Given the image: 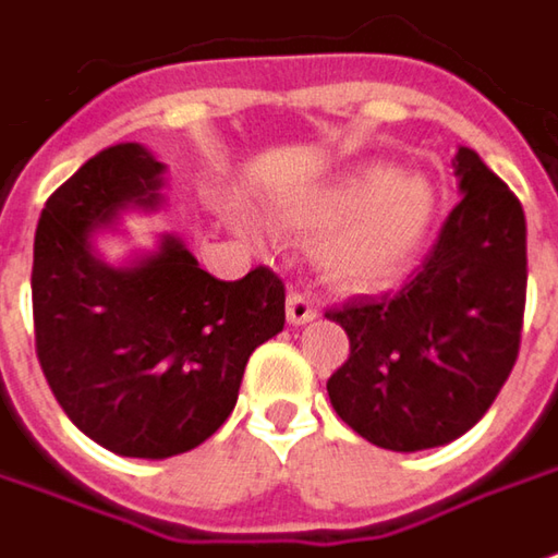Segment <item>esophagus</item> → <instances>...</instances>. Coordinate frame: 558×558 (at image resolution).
<instances>
[{
  "label": "esophagus",
  "instance_id": "1",
  "mask_svg": "<svg viewBox=\"0 0 558 558\" xmlns=\"http://www.w3.org/2000/svg\"><path fill=\"white\" fill-rule=\"evenodd\" d=\"M289 323L291 326H304V323H313L316 319V301H313L311 294H304V291H291L289 294Z\"/></svg>",
  "mask_w": 558,
  "mask_h": 558
}]
</instances>
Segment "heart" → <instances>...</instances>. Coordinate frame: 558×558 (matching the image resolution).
Returning <instances> with one entry per match:
<instances>
[{"label": "heart", "instance_id": "heart-1", "mask_svg": "<svg viewBox=\"0 0 558 558\" xmlns=\"http://www.w3.org/2000/svg\"><path fill=\"white\" fill-rule=\"evenodd\" d=\"M289 217L323 235L319 264L332 282L385 289L416 264L438 220V195L422 177L369 163L294 204Z\"/></svg>", "mask_w": 558, "mask_h": 558}]
</instances>
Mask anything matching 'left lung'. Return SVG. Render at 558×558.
Wrapping results in <instances>:
<instances>
[{
  "label": "left lung",
  "instance_id": "8db88e82",
  "mask_svg": "<svg viewBox=\"0 0 558 558\" xmlns=\"http://www.w3.org/2000/svg\"><path fill=\"white\" fill-rule=\"evenodd\" d=\"M453 170L462 202L416 276L395 294L326 313L351 338L326 385L335 413L397 453L465 435L500 395L522 341L525 210L472 148L457 151Z\"/></svg>",
  "mask_w": 558,
  "mask_h": 558
}]
</instances>
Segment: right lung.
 I'll return each mask as SVG.
<instances>
[{"label": "right lung", "instance_id": "right-lung-1", "mask_svg": "<svg viewBox=\"0 0 558 558\" xmlns=\"http://www.w3.org/2000/svg\"><path fill=\"white\" fill-rule=\"evenodd\" d=\"M163 167L140 142L83 163L46 202L33 242L36 356L83 435L120 457L167 460L223 425L247 356L286 326V286L267 267L220 282L177 235L111 267L98 229L161 207Z\"/></svg>", "mask_w": 558, "mask_h": 558}]
</instances>
